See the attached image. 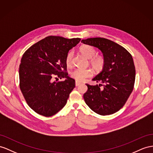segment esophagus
I'll return each mask as SVG.
<instances>
[{
	"mask_svg": "<svg viewBox=\"0 0 153 153\" xmlns=\"http://www.w3.org/2000/svg\"><path fill=\"white\" fill-rule=\"evenodd\" d=\"M81 84V83H80L79 81H76V87H77V86L80 85Z\"/></svg>",
	"mask_w": 153,
	"mask_h": 153,
	"instance_id": "1",
	"label": "esophagus"
}]
</instances>
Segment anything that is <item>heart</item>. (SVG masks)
<instances>
[{"label":"heart","instance_id":"b5f03b06","mask_svg":"<svg viewBox=\"0 0 153 153\" xmlns=\"http://www.w3.org/2000/svg\"><path fill=\"white\" fill-rule=\"evenodd\" d=\"M80 52L83 56L90 59V63L96 70H101L103 68L105 65L104 57L100 55L96 54V50L92 46L85 45L80 47ZM74 53L72 51H70L66 55L65 62L67 66H70L72 64ZM92 76V71L91 69H81L76 68L71 72V76L77 81H83L86 78L91 77Z\"/></svg>","mask_w":153,"mask_h":153}]
</instances>
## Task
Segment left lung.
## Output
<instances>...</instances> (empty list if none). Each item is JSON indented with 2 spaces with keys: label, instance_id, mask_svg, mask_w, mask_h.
I'll list each match as a JSON object with an SVG mask.
<instances>
[{
  "label": "left lung",
  "instance_id": "1",
  "mask_svg": "<svg viewBox=\"0 0 153 153\" xmlns=\"http://www.w3.org/2000/svg\"><path fill=\"white\" fill-rule=\"evenodd\" d=\"M81 42L100 50L105 59L102 71L92 79L101 84H86L85 103L100 115L114 114L123 107L134 88L136 70L132 57L123 46L107 39L89 38Z\"/></svg>",
  "mask_w": 153,
  "mask_h": 153
}]
</instances>
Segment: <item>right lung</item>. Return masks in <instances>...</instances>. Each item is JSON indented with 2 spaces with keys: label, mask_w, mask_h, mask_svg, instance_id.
Masks as SVG:
<instances>
[{
  "label": "right lung",
  "mask_w": 153,
  "mask_h": 153,
  "mask_svg": "<svg viewBox=\"0 0 153 153\" xmlns=\"http://www.w3.org/2000/svg\"><path fill=\"white\" fill-rule=\"evenodd\" d=\"M80 41L51 36L23 54L19 71L20 88L28 106L37 114L50 117L65 106L75 87V80L66 72V57ZM58 78L65 80L54 81Z\"/></svg>",
  "instance_id": "add662e5"
}]
</instances>
